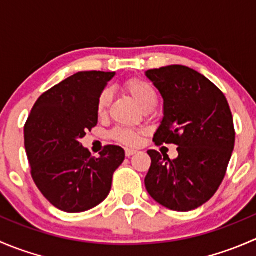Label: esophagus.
Wrapping results in <instances>:
<instances>
[{"label":"esophagus","mask_w":256,"mask_h":256,"mask_svg":"<svg viewBox=\"0 0 256 256\" xmlns=\"http://www.w3.org/2000/svg\"><path fill=\"white\" fill-rule=\"evenodd\" d=\"M136 152H138V151H136V150H132V148H126L125 150V154L128 157H131V156H132V154H135Z\"/></svg>","instance_id":"1"}]
</instances>
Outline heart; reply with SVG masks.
<instances>
[{
  "label": "heart",
  "mask_w": 256,
  "mask_h": 256,
  "mask_svg": "<svg viewBox=\"0 0 256 256\" xmlns=\"http://www.w3.org/2000/svg\"><path fill=\"white\" fill-rule=\"evenodd\" d=\"M124 89L132 96V99L142 109H146V108L151 106V105H156L157 95L154 92V88L142 79L134 78L128 80L125 85H124ZM110 102H112V92H110V90H102L96 102V114L99 118H104L106 115ZM112 136L114 140L118 141V142L124 144H128V146H134L140 140V132L138 131L126 128H116V130H114Z\"/></svg>",
  "instance_id": "obj_1"
}]
</instances>
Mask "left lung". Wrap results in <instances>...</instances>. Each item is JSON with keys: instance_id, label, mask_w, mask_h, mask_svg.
Masks as SVG:
<instances>
[{"instance_id": "left-lung-1", "label": "left lung", "mask_w": 256, "mask_h": 256, "mask_svg": "<svg viewBox=\"0 0 256 256\" xmlns=\"http://www.w3.org/2000/svg\"><path fill=\"white\" fill-rule=\"evenodd\" d=\"M164 99V118L154 136L157 144H177L170 160L154 150L144 186L164 207L188 212L208 202L226 176L236 142L233 116L223 92L184 66L147 70Z\"/></svg>"}]
</instances>
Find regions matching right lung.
Instances as JSON below:
<instances>
[{
    "label": "right lung",
    "mask_w": 256,
    "mask_h": 256,
    "mask_svg": "<svg viewBox=\"0 0 256 256\" xmlns=\"http://www.w3.org/2000/svg\"><path fill=\"white\" fill-rule=\"evenodd\" d=\"M115 73L79 72L42 94L24 126V147L34 183L60 210L80 213L109 196L112 174L125 160L109 144L92 157L80 140L98 124L96 102Z\"/></svg>",
    "instance_id": "right-lung-1"
}]
</instances>
